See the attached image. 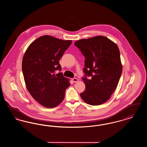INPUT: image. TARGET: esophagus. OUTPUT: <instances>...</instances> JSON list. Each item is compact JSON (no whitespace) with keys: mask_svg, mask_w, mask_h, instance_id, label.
<instances>
[{"mask_svg":"<svg viewBox=\"0 0 147 147\" xmlns=\"http://www.w3.org/2000/svg\"><path fill=\"white\" fill-rule=\"evenodd\" d=\"M72 81H73V82H74V83H77L78 82V81H79V80L76 78H73L72 79Z\"/></svg>","mask_w":147,"mask_h":147,"instance_id":"obj_1","label":"esophagus"}]
</instances>
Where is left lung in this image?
Returning a JSON list of instances; mask_svg holds the SVG:
<instances>
[{
	"label": "left lung",
	"mask_w": 147,
	"mask_h": 147,
	"mask_svg": "<svg viewBox=\"0 0 147 147\" xmlns=\"http://www.w3.org/2000/svg\"><path fill=\"white\" fill-rule=\"evenodd\" d=\"M74 45L85 57V90L80 94L90 105L104 104L116 89L122 71L119 47L105 36H98L77 41ZM90 77L88 79L87 77Z\"/></svg>",
	"instance_id": "1"
}]
</instances>
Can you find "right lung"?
<instances>
[{
  "label": "right lung",
  "instance_id": "obj_1",
  "mask_svg": "<svg viewBox=\"0 0 147 147\" xmlns=\"http://www.w3.org/2000/svg\"><path fill=\"white\" fill-rule=\"evenodd\" d=\"M71 42L45 35L32 42L23 57L22 70L27 89L46 107L59 105L70 86L69 79L55 71L61 70L59 61Z\"/></svg>",
  "mask_w": 147,
  "mask_h": 147
}]
</instances>
